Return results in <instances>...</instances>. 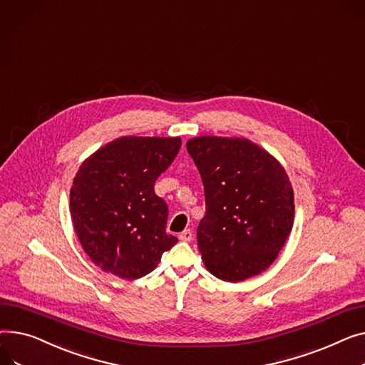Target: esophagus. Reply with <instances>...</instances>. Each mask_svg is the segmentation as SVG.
<instances>
[{"label": "esophagus", "mask_w": 365, "mask_h": 365, "mask_svg": "<svg viewBox=\"0 0 365 365\" xmlns=\"http://www.w3.org/2000/svg\"><path fill=\"white\" fill-rule=\"evenodd\" d=\"M179 239H180V240H185V242L192 240V230H190V229L183 230V232L179 235Z\"/></svg>", "instance_id": "obj_1"}]
</instances>
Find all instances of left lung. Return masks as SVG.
<instances>
[{
	"instance_id": "1",
	"label": "left lung",
	"mask_w": 365,
	"mask_h": 365,
	"mask_svg": "<svg viewBox=\"0 0 365 365\" xmlns=\"http://www.w3.org/2000/svg\"><path fill=\"white\" fill-rule=\"evenodd\" d=\"M186 150L204 183L197 237L207 270L242 282L269 269L294 226V189L282 164L245 138L198 136Z\"/></svg>"
}]
</instances>
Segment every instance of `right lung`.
I'll return each instance as SVG.
<instances>
[{
    "label": "right lung",
    "mask_w": 365,
    "mask_h": 365,
    "mask_svg": "<svg viewBox=\"0 0 365 365\" xmlns=\"http://www.w3.org/2000/svg\"><path fill=\"white\" fill-rule=\"evenodd\" d=\"M180 145V138L121 136L79 167L70 189L73 227L101 270L128 280L143 277L178 244L165 233L168 208L154 185Z\"/></svg>",
    "instance_id": "obj_1"
}]
</instances>
